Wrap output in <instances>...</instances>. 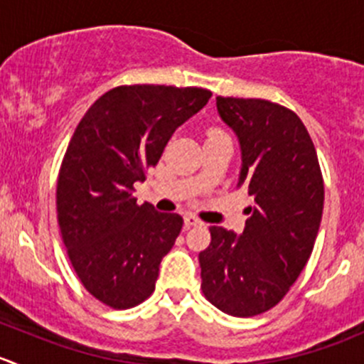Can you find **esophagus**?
<instances>
[{
	"mask_svg": "<svg viewBox=\"0 0 364 364\" xmlns=\"http://www.w3.org/2000/svg\"><path fill=\"white\" fill-rule=\"evenodd\" d=\"M204 225V222L200 218H197L196 215H186L185 216V227L186 229H192V227H200Z\"/></svg>",
	"mask_w": 364,
	"mask_h": 364,
	"instance_id": "34e87169",
	"label": "esophagus"
}]
</instances>
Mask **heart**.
Listing matches in <instances>:
<instances>
[{"mask_svg":"<svg viewBox=\"0 0 364 364\" xmlns=\"http://www.w3.org/2000/svg\"><path fill=\"white\" fill-rule=\"evenodd\" d=\"M215 134H222V132H220V130H209L208 135H215Z\"/></svg>","mask_w":364,"mask_h":364,"instance_id":"b5f03b06","label":"heart"}]
</instances>
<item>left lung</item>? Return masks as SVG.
I'll list each match as a JSON object with an SVG mask.
<instances>
[{"mask_svg": "<svg viewBox=\"0 0 364 364\" xmlns=\"http://www.w3.org/2000/svg\"><path fill=\"white\" fill-rule=\"evenodd\" d=\"M241 144L237 188L253 205L241 236L209 227L199 253L203 294L223 314L255 317L277 306L306 266L324 208V179L303 121L262 98L216 97Z\"/></svg>", "mask_w": 364, "mask_h": 364, "instance_id": "1", "label": "left lung"}]
</instances>
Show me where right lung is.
<instances>
[{
	"label": "right lung",
	"instance_id": "1",
	"mask_svg": "<svg viewBox=\"0 0 364 364\" xmlns=\"http://www.w3.org/2000/svg\"><path fill=\"white\" fill-rule=\"evenodd\" d=\"M211 95L204 87L117 86L73 132L58 176V223L80 284L114 310L153 294L161 259L183 227L178 213L137 204L134 185Z\"/></svg>",
	"mask_w": 364,
	"mask_h": 364
}]
</instances>
